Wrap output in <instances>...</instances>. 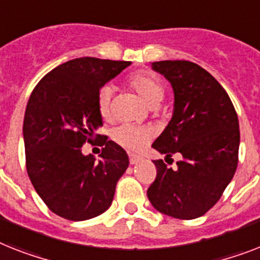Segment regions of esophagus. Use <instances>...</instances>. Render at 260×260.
<instances>
[{
	"mask_svg": "<svg viewBox=\"0 0 260 260\" xmlns=\"http://www.w3.org/2000/svg\"><path fill=\"white\" fill-rule=\"evenodd\" d=\"M128 160H130V165H137L138 162L142 160V158L138 155H135V154H128Z\"/></svg>",
	"mask_w": 260,
	"mask_h": 260,
	"instance_id": "1",
	"label": "esophagus"
}]
</instances>
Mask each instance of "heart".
I'll return each instance as SVG.
<instances>
[{"mask_svg":"<svg viewBox=\"0 0 260 260\" xmlns=\"http://www.w3.org/2000/svg\"><path fill=\"white\" fill-rule=\"evenodd\" d=\"M128 87L138 94L139 98L147 106L155 107L165 96V85L159 78L150 73H137L128 79ZM111 91L109 87L100 90L96 96V109L102 119L110 118ZM153 138V130L147 126L121 125L113 132V139L122 147L133 151L142 150L150 139Z\"/></svg>","mask_w":260,"mask_h":260,"instance_id":"1","label":"heart"}]
</instances>
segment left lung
<instances>
[{"label":"left lung","mask_w":260,"mask_h":260,"mask_svg":"<svg viewBox=\"0 0 260 260\" xmlns=\"http://www.w3.org/2000/svg\"><path fill=\"white\" fill-rule=\"evenodd\" d=\"M153 70L174 91L171 121L153 147L177 167L153 160L156 178L147 190L154 209L177 219L205 215L222 197L238 166L239 122L230 96L209 72L190 61H159Z\"/></svg>","instance_id":"left-lung-1"}]
</instances>
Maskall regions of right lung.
<instances>
[{"label": "right lung", "mask_w": 260, "mask_h": 260, "mask_svg": "<svg viewBox=\"0 0 260 260\" xmlns=\"http://www.w3.org/2000/svg\"><path fill=\"white\" fill-rule=\"evenodd\" d=\"M128 61L76 58L53 69L34 87L23 118L26 170L51 211L69 220H86L110 207L118 179L128 167L121 146L95 134L101 87L130 66ZM102 139L95 161L83 156L85 142Z\"/></svg>", "instance_id": "right-lung-1"}]
</instances>
